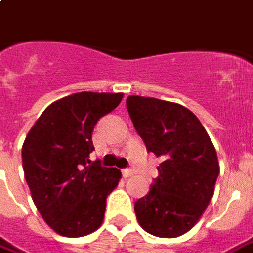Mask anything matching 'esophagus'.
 Returning a JSON list of instances; mask_svg holds the SVG:
<instances>
[{
	"instance_id": "1",
	"label": "esophagus",
	"mask_w": 253,
	"mask_h": 253,
	"mask_svg": "<svg viewBox=\"0 0 253 253\" xmlns=\"http://www.w3.org/2000/svg\"><path fill=\"white\" fill-rule=\"evenodd\" d=\"M123 175L125 178L132 177V175H133V170H132V169H124V170H123Z\"/></svg>"
}]
</instances>
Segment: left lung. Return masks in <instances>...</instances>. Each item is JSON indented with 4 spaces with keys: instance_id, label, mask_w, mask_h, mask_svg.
Here are the masks:
<instances>
[{
    "instance_id": "obj_1",
    "label": "left lung",
    "mask_w": 253,
    "mask_h": 253,
    "mask_svg": "<svg viewBox=\"0 0 253 253\" xmlns=\"http://www.w3.org/2000/svg\"><path fill=\"white\" fill-rule=\"evenodd\" d=\"M126 108L147 152L162 160L150 191L135 202L136 218L152 235L179 237L211 201L220 172L216 149L198 117L181 104L129 96Z\"/></svg>"
}]
</instances>
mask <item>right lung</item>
Segmentation results:
<instances>
[{
    "instance_id": "obj_1",
    "label": "right lung",
    "mask_w": 253,
    "mask_h": 253,
    "mask_svg": "<svg viewBox=\"0 0 253 253\" xmlns=\"http://www.w3.org/2000/svg\"><path fill=\"white\" fill-rule=\"evenodd\" d=\"M123 93L82 91L52 103L29 130L22 163L32 199L44 221L64 237H83L99 228L106 199L121 171L91 162V133Z\"/></svg>"
}]
</instances>
